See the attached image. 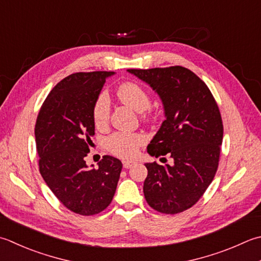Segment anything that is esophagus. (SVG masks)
I'll return each instance as SVG.
<instances>
[{"label": "esophagus", "mask_w": 261, "mask_h": 261, "mask_svg": "<svg viewBox=\"0 0 261 261\" xmlns=\"http://www.w3.org/2000/svg\"><path fill=\"white\" fill-rule=\"evenodd\" d=\"M135 164V162H130V161H123V167L124 168H130L132 165Z\"/></svg>", "instance_id": "esophagus-1"}]
</instances>
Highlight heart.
<instances>
[{
	"mask_svg": "<svg viewBox=\"0 0 261 261\" xmlns=\"http://www.w3.org/2000/svg\"><path fill=\"white\" fill-rule=\"evenodd\" d=\"M116 96L124 105L129 106L137 113H142L150 106V97L145 88L132 81H127L119 86ZM110 117V101L105 95H100L97 98L94 106V120L97 126H104ZM144 144V138L140 135L114 134L107 139V148L113 154L123 157L132 158L137 155L139 147Z\"/></svg>",
	"mask_w": 261,
	"mask_h": 261,
	"instance_id": "1",
	"label": "heart"
}]
</instances>
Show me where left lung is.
<instances>
[{
	"mask_svg": "<svg viewBox=\"0 0 261 261\" xmlns=\"http://www.w3.org/2000/svg\"><path fill=\"white\" fill-rule=\"evenodd\" d=\"M160 96L165 120L147 152L170 155L173 165L146 163L144 195L151 208L177 214L192 207L211 185L218 167L223 123L206 84L183 66L130 69Z\"/></svg>",
	"mask_w": 261,
	"mask_h": 261,
	"instance_id": "8db88e82",
	"label": "left lung"
}]
</instances>
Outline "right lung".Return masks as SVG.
<instances>
[{"mask_svg": "<svg viewBox=\"0 0 261 261\" xmlns=\"http://www.w3.org/2000/svg\"><path fill=\"white\" fill-rule=\"evenodd\" d=\"M115 72L96 71L66 76L40 107L35 126L39 172L55 197L79 215L103 212L110 205L122 170L121 161L104 156L88 167L90 136L95 134L94 106L107 78Z\"/></svg>", "mask_w": 261, "mask_h": 261, "instance_id": "obj_1", "label": "right lung"}]
</instances>
